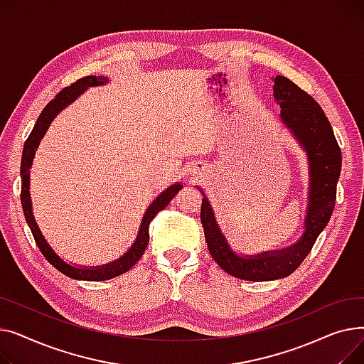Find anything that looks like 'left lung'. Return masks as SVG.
<instances>
[{
    "label": "left lung",
    "instance_id": "8db88e82",
    "mask_svg": "<svg viewBox=\"0 0 364 364\" xmlns=\"http://www.w3.org/2000/svg\"><path fill=\"white\" fill-rule=\"evenodd\" d=\"M273 90L274 99L282 107V121L307 150L310 162V203L302 237L284 250L243 258L236 255L225 242L206 198H202L200 208V223L211 257L225 273L252 282L289 276L310 254L335 208L342 162L332 125L311 95L286 76H276Z\"/></svg>",
    "mask_w": 364,
    "mask_h": 364
}]
</instances>
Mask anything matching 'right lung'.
<instances>
[{
	"label": "right lung",
	"instance_id": "add662e5",
	"mask_svg": "<svg viewBox=\"0 0 364 364\" xmlns=\"http://www.w3.org/2000/svg\"><path fill=\"white\" fill-rule=\"evenodd\" d=\"M106 82H107V78H105V76H85V78L75 81L69 87H65L59 94H57L55 99H53L44 107V110L40 114V118L36 119L32 132L29 134V137L25 141L23 156H22V164H21V176H22L21 200H22L23 214H25L26 223H28L31 232H32V236H33L38 247H40L41 254L46 257V259L53 267H55V269L59 270L60 273H63L65 276H68L70 279H76V280H90V282L109 280V279H113L117 276H121V274L127 273L129 269H132V265L143 257L146 246L149 243V225H150L151 220L156 217V214L159 211H162V209L172 200V198H174L183 187L180 183L171 186L169 188L165 190V192L159 198H156L155 202H153L149 206V209L143 217V223L140 225L139 237L131 246V250L122 258H119L118 261L110 262V264L103 265V267H92V269H88V267H87V269H85V267H82V269H78V267L66 264L59 255H57L51 250V246L47 243L44 236L41 235L40 228H38V225L35 223V218L32 215L31 196H29V168L32 165L35 150H36L38 144H40L41 139L44 137L47 128L50 127L51 121L55 118L57 113H59L62 109H65L69 103H72L88 87H97V85H103Z\"/></svg>",
	"mask_w": 364,
	"mask_h": 364
}]
</instances>
